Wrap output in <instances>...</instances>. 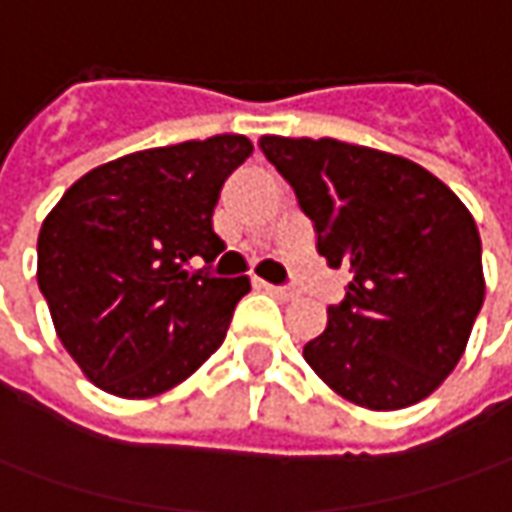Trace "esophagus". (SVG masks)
Returning <instances> with one entry per match:
<instances>
[{
	"label": "esophagus",
	"instance_id": "1",
	"mask_svg": "<svg viewBox=\"0 0 512 512\" xmlns=\"http://www.w3.org/2000/svg\"><path fill=\"white\" fill-rule=\"evenodd\" d=\"M260 286L269 294H274V297H280V300H291L294 297V289H289V286H272V283H260Z\"/></svg>",
	"mask_w": 512,
	"mask_h": 512
}]
</instances>
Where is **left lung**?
Masks as SVG:
<instances>
[{"mask_svg": "<svg viewBox=\"0 0 512 512\" xmlns=\"http://www.w3.org/2000/svg\"><path fill=\"white\" fill-rule=\"evenodd\" d=\"M317 232V252L351 283L326 331L303 348L340 397L397 411L431 397L465 354L485 303L473 215L425 167L337 138L263 135Z\"/></svg>", "mask_w": 512, "mask_h": 512, "instance_id": "1", "label": "left lung"}]
</instances>
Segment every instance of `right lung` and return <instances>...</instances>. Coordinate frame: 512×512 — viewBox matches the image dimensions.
<instances>
[{
  "instance_id": "obj_1",
  "label": "right lung",
  "mask_w": 512,
  "mask_h": 512,
  "mask_svg": "<svg viewBox=\"0 0 512 512\" xmlns=\"http://www.w3.org/2000/svg\"><path fill=\"white\" fill-rule=\"evenodd\" d=\"M246 135L130 152L90 169L42 223L36 280L67 354L101 391L158 397L221 348L249 277H212V212Z\"/></svg>"
}]
</instances>
